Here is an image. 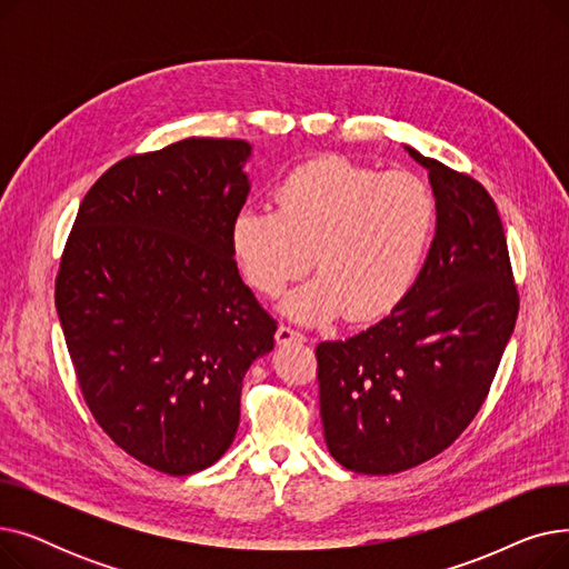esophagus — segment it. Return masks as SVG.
Returning <instances> with one entry per match:
<instances>
[{
	"label": "esophagus",
	"mask_w": 569,
	"mask_h": 569,
	"mask_svg": "<svg viewBox=\"0 0 569 569\" xmlns=\"http://www.w3.org/2000/svg\"><path fill=\"white\" fill-rule=\"evenodd\" d=\"M290 341H307V337L302 335V332H297V330H292V327H288V325H279V330H277V343H290Z\"/></svg>",
	"instance_id": "obj_1"
}]
</instances>
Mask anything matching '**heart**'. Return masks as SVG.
I'll list each match as a JSON object with an SVG mask.
<instances>
[{
  "instance_id": "obj_1",
  "label": "heart",
  "mask_w": 569,
  "mask_h": 569,
  "mask_svg": "<svg viewBox=\"0 0 569 569\" xmlns=\"http://www.w3.org/2000/svg\"><path fill=\"white\" fill-rule=\"evenodd\" d=\"M436 204L410 172L357 166L341 157L297 166L274 191V212L247 207L230 228L247 281L277 297L300 279L311 256L318 277L283 311L302 322L369 320L390 311L412 283L429 247Z\"/></svg>"
}]
</instances>
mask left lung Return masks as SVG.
Instances as JSON below:
<instances>
[{
	"mask_svg": "<svg viewBox=\"0 0 569 569\" xmlns=\"http://www.w3.org/2000/svg\"><path fill=\"white\" fill-rule=\"evenodd\" d=\"M436 234L412 288L369 330L316 348L320 417L348 470L395 475L447 450L482 408L515 332L519 292L498 209L470 174L417 149Z\"/></svg>",
	"mask_w": 569,
	"mask_h": 569,
	"instance_id": "obj_1",
	"label": "left lung"
}]
</instances>
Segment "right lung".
<instances>
[{
  "instance_id": "right-lung-1",
  "label": "right lung",
  "mask_w": 569,
  "mask_h": 569,
  "mask_svg": "<svg viewBox=\"0 0 569 569\" xmlns=\"http://www.w3.org/2000/svg\"><path fill=\"white\" fill-rule=\"evenodd\" d=\"M251 144L187 138L108 168L80 202L54 307L84 403L117 447L166 475L217 463L242 380L277 320L237 272L230 228Z\"/></svg>"
}]
</instances>
